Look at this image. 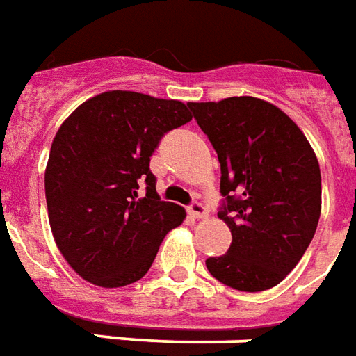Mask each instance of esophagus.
Masks as SVG:
<instances>
[{
    "instance_id": "1",
    "label": "esophagus",
    "mask_w": 356,
    "mask_h": 356,
    "mask_svg": "<svg viewBox=\"0 0 356 356\" xmlns=\"http://www.w3.org/2000/svg\"><path fill=\"white\" fill-rule=\"evenodd\" d=\"M188 213H191L194 218H205V217H207V209H205V205H202L200 202H194V204L188 207Z\"/></svg>"
}]
</instances>
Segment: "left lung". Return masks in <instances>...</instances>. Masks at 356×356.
I'll list each match as a JSON object with an SVG mask.
<instances>
[{"mask_svg": "<svg viewBox=\"0 0 356 356\" xmlns=\"http://www.w3.org/2000/svg\"><path fill=\"white\" fill-rule=\"evenodd\" d=\"M220 164L230 249L205 260L213 277L243 292L268 291L294 270L321 217V168L286 113L252 96L188 104Z\"/></svg>", "mask_w": 356, "mask_h": 356, "instance_id": "8db88e82", "label": "left lung"}]
</instances>
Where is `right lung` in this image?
I'll return each instance as SVG.
<instances>
[{
    "label": "right lung",
    "mask_w": 356,
    "mask_h": 356,
    "mask_svg": "<svg viewBox=\"0 0 356 356\" xmlns=\"http://www.w3.org/2000/svg\"><path fill=\"white\" fill-rule=\"evenodd\" d=\"M191 120L179 99L109 90L58 128L44 170L49 222L62 257L88 283L139 281L165 234L185 220L181 205L158 198L149 162L165 131Z\"/></svg>",
    "instance_id": "add662e5"
}]
</instances>
